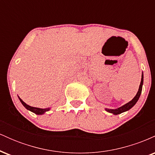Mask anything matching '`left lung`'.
<instances>
[{
    "label": "left lung",
    "instance_id": "1",
    "mask_svg": "<svg viewBox=\"0 0 155 155\" xmlns=\"http://www.w3.org/2000/svg\"><path fill=\"white\" fill-rule=\"evenodd\" d=\"M143 74L142 72V75H141V81H140V84L139 85V88H138V91L137 92V94L131 100L130 102L127 103L126 104L123 105V106H120V107L116 108V109H111V108H105L107 112H109V113L113 114L114 115H117V114H120L123 113V112H125L128 110L130 109L131 108H133V106H135V104H136L137 101H138L139 99L140 94H141V91H142V86H143Z\"/></svg>",
    "mask_w": 155,
    "mask_h": 155
}]
</instances>
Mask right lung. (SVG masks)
<instances>
[{"label": "right lung", "mask_w": 155, "mask_h": 155, "mask_svg": "<svg viewBox=\"0 0 155 155\" xmlns=\"http://www.w3.org/2000/svg\"><path fill=\"white\" fill-rule=\"evenodd\" d=\"M19 101H20V102L22 103V104L23 106L25 107V108H27L28 110H29V111H31L32 112H33V113L35 114H38V115H41V114H44V113H46V112L49 111V110L51 109V108H36V107H33V106H29V105L26 104L23 101L22 99L20 98V97H19Z\"/></svg>", "instance_id": "1"}]
</instances>
